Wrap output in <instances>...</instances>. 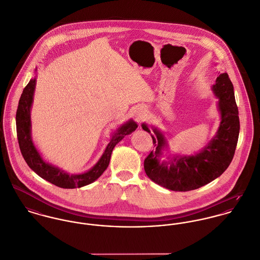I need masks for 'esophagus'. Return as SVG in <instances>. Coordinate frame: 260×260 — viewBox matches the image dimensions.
<instances>
[{
	"instance_id": "1",
	"label": "esophagus",
	"mask_w": 260,
	"mask_h": 260,
	"mask_svg": "<svg viewBox=\"0 0 260 260\" xmlns=\"http://www.w3.org/2000/svg\"><path fill=\"white\" fill-rule=\"evenodd\" d=\"M134 117H135V120H136L138 123H141V122H142L143 120H145V118H146V110H144V109H138L137 111H135Z\"/></svg>"
}]
</instances>
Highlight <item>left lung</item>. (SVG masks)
Here are the masks:
<instances>
[{"mask_svg": "<svg viewBox=\"0 0 260 260\" xmlns=\"http://www.w3.org/2000/svg\"><path fill=\"white\" fill-rule=\"evenodd\" d=\"M212 91L218 98L217 108L220 124L215 136L201 151L193 155L169 154L166 160L161 158L169 145L164 134L152 126L151 134L155 151H151L144 160V169L149 178L158 185L173 191H190L206 185L219 177L231 163L239 135V117L233 85L227 73L216 78ZM143 130L151 133L143 123Z\"/></svg>", "mask_w": 260, "mask_h": 260, "instance_id": "1", "label": "left lung"}]
</instances>
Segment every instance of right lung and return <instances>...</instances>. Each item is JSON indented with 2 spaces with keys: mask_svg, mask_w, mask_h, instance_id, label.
Wrapping results in <instances>:
<instances>
[{
  "mask_svg": "<svg viewBox=\"0 0 260 260\" xmlns=\"http://www.w3.org/2000/svg\"><path fill=\"white\" fill-rule=\"evenodd\" d=\"M35 87L36 78H33L23 90L16 114L18 142L25 161L27 162L28 166L41 178L58 187L72 189L76 187H83L91 184L92 182L97 180L107 169L110 162L112 151L116 144L119 143L126 135H129L133 131H135L138 127L137 123L130 119L126 123L122 124L112 134L111 140L108 143L101 158L90 170L84 173L70 175L64 170L46 162L33 142L31 134V109L33 104Z\"/></svg>",
  "mask_w": 260,
  "mask_h": 260,
  "instance_id": "obj_1",
  "label": "right lung"
}]
</instances>
